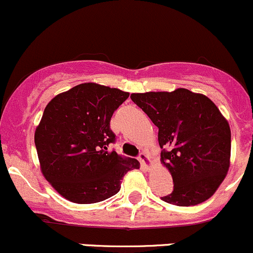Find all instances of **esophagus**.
<instances>
[{"label":"esophagus","mask_w":253,"mask_h":253,"mask_svg":"<svg viewBox=\"0 0 253 253\" xmlns=\"http://www.w3.org/2000/svg\"><path fill=\"white\" fill-rule=\"evenodd\" d=\"M139 162H140V164L143 165L144 168H146V169H150L151 168V161H150V157L146 155L145 152H141L140 155H139Z\"/></svg>","instance_id":"obj_1"}]
</instances>
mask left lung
<instances>
[{"label": "left lung", "instance_id": "left-lung-1", "mask_svg": "<svg viewBox=\"0 0 253 253\" xmlns=\"http://www.w3.org/2000/svg\"><path fill=\"white\" fill-rule=\"evenodd\" d=\"M130 98L158 127L161 162L173 181V190L162 200L188 207L213 196L231 158V128L213 101L184 88Z\"/></svg>", "mask_w": 253, "mask_h": 253}]
</instances>
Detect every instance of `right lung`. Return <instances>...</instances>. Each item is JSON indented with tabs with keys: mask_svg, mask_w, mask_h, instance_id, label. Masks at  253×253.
Returning <instances> with one entry per match:
<instances>
[{
	"mask_svg": "<svg viewBox=\"0 0 253 253\" xmlns=\"http://www.w3.org/2000/svg\"><path fill=\"white\" fill-rule=\"evenodd\" d=\"M128 96L120 89L82 83L46 106L34 133L40 170L69 201H104L119 193L129 170L139 169L136 159L107 151L115 141L110 119Z\"/></svg>",
	"mask_w": 253,
	"mask_h": 253,
	"instance_id": "right-lung-1",
	"label": "right lung"
}]
</instances>
